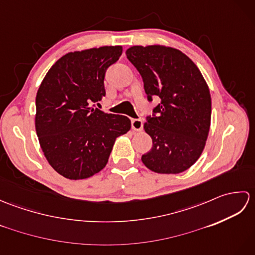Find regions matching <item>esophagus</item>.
I'll use <instances>...</instances> for the list:
<instances>
[{
    "mask_svg": "<svg viewBox=\"0 0 255 255\" xmlns=\"http://www.w3.org/2000/svg\"><path fill=\"white\" fill-rule=\"evenodd\" d=\"M131 127L134 131H140L143 128V123L141 119H131Z\"/></svg>",
    "mask_w": 255,
    "mask_h": 255,
    "instance_id": "1",
    "label": "esophagus"
}]
</instances>
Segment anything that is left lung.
Masks as SVG:
<instances>
[{
    "label": "left lung",
    "instance_id": "8db88e82",
    "mask_svg": "<svg viewBox=\"0 0 255 255\" xmlns=\"http://www.w3.org/2000/svg\"><path fill=\"white\" fill-rule=\"evenodd\" d=\"M126 56L141 75L148 100H161L156 116L143 125L152 148L141 156L142 163L160 174L186 171L202 154L210 128L211 97L203 74L172 47L132 46Z\"/></svg>",
    "mask_w": 255,
    "mask_h": 255
}]
</instances>
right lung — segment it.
I'll return each mask as SVG.
<instances>
[{
	"label": "right lung",
	"mask_w": 255,
	"mask_h": 255,
	"mask_svg": "<svg viewBox=\"0 0 255 255\" xmlns=\"http://www.w3.org/2000/svg\"><path fill=\"white\" fill-rule=\"evenodd\" d=\"M122 46H103L62 56L37 91L35 128L47 161L69 180H83L105 167L117 137L130 119L91 106L105 96L107 68Z\"/></svg>",
	"instance_id": "right-lung-1"
}]
</instances>
